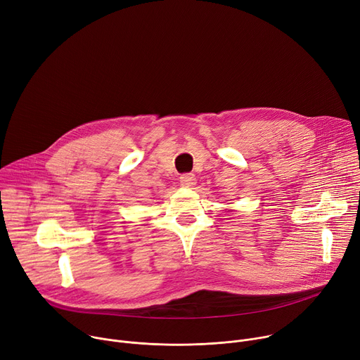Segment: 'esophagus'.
<instances>
[{
    "label": "esophagus",
    "instance_id": "obj_1",
    "mask_svg": "<svg viewBox=\"0 0 360 360\" xmlns=\"http://www.w3.org/2000/svg\"><path fill=\"white\" fill-rule=\"evenodd\" d=\"M180 183L183 187H193L195 184V176L191 173H186L180 177Z\"/></svg>",
    "mask_w": 360,
    "mask_h": 360
}]
</instances>
